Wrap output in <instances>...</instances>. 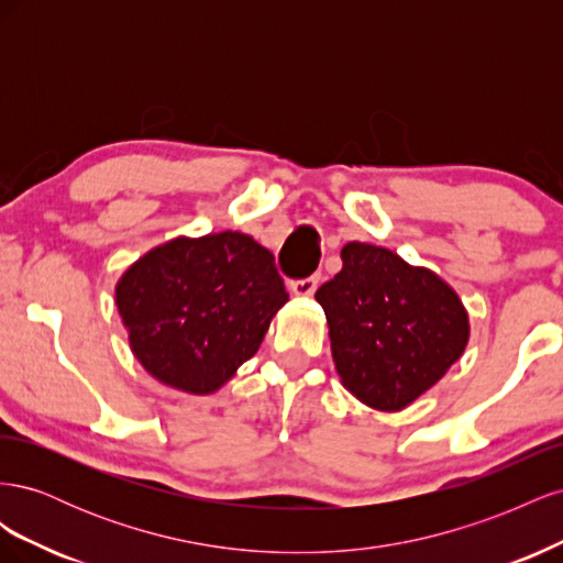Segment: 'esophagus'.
<instances>
[{"instance_id": "34e87169", "label": "esophagus", "mask_w": 563, "mask_h": 563, "mask_svg": "<svg viewBox=\"0 0 563 563\" xmlns=\"http://www.w3.org/2000/svg\"><path fill=\"white\" fill-rule=\"evenodd\" d=\"M319 282H321L319 275H310V277H305V279H294L291 282V291L296 296H312L317 291Z\"/></svg>"}]
</instances>
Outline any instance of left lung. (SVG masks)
Returning a JSON list of instances; mask_svg holds the SVG:
<instances>
[{
  "instance_id": "left-lung-1",
  "label": "left lung",
  "mask_w": 563,
  "mask_h": 563,
  "mask_svg": "<svg viewBox=\"0 0 563 563\" xmlns=\"http://www.w3.org/2000/svg\"><path fill=\"white\" fill-rule=\"evenodd\" d=\"M343 269L319 286L335 371L352 395L399 411L460 360L470 338L463 302L434 272L389 249L350 242Z\"/></svg>"
}]
</instances>
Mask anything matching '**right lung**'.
Instances as JSON below:
<instances>
[{"mask_svg":"<svg viewBox=\"0 0 563 563\" xmlns=\"http://www.w3.org/2000/svg\"><path fill=\"white\" fill-rule=\"evenodd\" d=\"M114 296L135 360L190 395L228 383L288 300L275 255L230 230L152 249L124 272Z\"/></svg>","mask_w":563,"mask_h":563,"instance_id":"1","label":"right lung"}]
</instances>
